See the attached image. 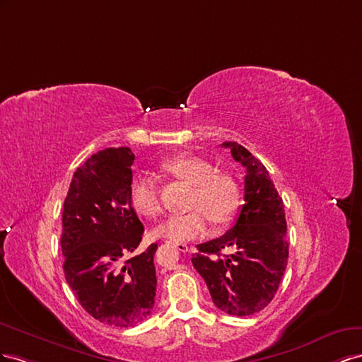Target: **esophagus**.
<instances>
[{
    "instance_id": "esophagus-1",
    "label": "esophagus",
    "mask_w": 362,
    "mask_h": 362,
    "mask_svg": "<svg viewBox=\"0 0 362 362\" xmlns=\"http://www.w3.org/2000/svg\"><path fill=\"white\" fill-rule=\"evenodd\" d=\"M173 245H174L175 249H177L179 252H182V253L189 252V247H188L187 244H183V243H173Z\"/></svg>"
}]
</instances>
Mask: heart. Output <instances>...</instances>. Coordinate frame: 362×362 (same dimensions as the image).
I'll use <instances>...</instances> for the list:
<instances>
[{
	"label": "heart",
	"mask_w": 362,
	"mask_h": 362,
	"mask_svg": "<svg viewBox=\"0 0 362 362\" xmlns=\"http://www.w3.org/2000/svg\"><path fill=\"white\" fill-rule=\"evenodd\" d=\"M174 177L192 187L187 214L171 215L160 223L154 235L174 243L189 241L203 235L209 220L214 226L229 224L241 204V189L230 174L215 173L214 165L197 156H179L163 163ZM130 204L138 214L153 218L162 204L156 183L150 174H141L130 185Z\"/></svg>",
	"instance_id": "heart-1"
}]
</instances>
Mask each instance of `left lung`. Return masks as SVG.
Wrapping results in <instances>:
<instances>
[{
    "instance_id": "left-lung-1",
    "label": "left lung",
    "mask_w": 362,
    "mask_h": 362,
    "mask_svg": "<svg viewBox=\"0 0 362 362\" xmlns=\"http://www.w3.org/2000/svg\"><path fill=\"white\" fill-rule=\"evenodd\" d=\"M245 170L244 204L232 229L197 245L192 265L221 311L245 317L273 300L288 262L284 202L267 168L238 142H223ZM229 248L230 255H223Z\"/></svg>"
}]
</instances>
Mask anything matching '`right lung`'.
I'll return each instance as SVG.
<instances>
[{
	"instance_id": "add662e5",
	"label": "right lung",
	"mask_w": 362,
	"mask_h": 362,
	"mask_svg": "<svg viewBox=\"0 0 362 362\" xmlns=\"http://www.w3.org/2000/svg\"><path fill=\"white\" fill-rule=\"evenodd\" d=\"M133 160L129 147L92 154L72 175L62 214L66 282L89 315L117 327L150 315L158 284V244L130 257L144 235L129 195Z\"/></svg>"
}]
</instances>
